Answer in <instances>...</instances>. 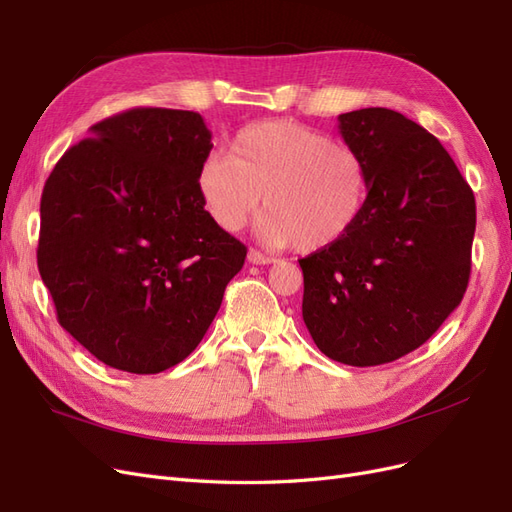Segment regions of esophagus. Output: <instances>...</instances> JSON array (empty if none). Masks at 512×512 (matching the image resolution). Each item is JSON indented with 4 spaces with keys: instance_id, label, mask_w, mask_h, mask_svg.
Returning <instances> with one entry per match:
<instances>
[{
    "instance_id": "obj_1",
    "label": "esophagus",
    "mask_w": 512,
    "mask_h": 512,
    "mask_svg": "<svg viewBox=\"0 0 512 512\" xmlns=\"http://www.w3.org/2000/svg\"><path fill=\"white\" fill-rule=\"evenodd\" d=\"M247 260H250L252 265H271V262H273V258H269V256H265V254H260L258 250H250V252H247Z\"/></svg>"
}]
</instances>
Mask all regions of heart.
Instances as JSON below:
<instances>
[{
	"label": "heart",
	"mask_w": 512,
	"mask_h": 512,
	"mask_svg": "<svg viewBox=\"0 0 512 512\" xmlns=\"http://www.w3.org/2000/svg\"><path fill=\"white\" fill-rule=\"evenodd\" d=\"M198 194L222 230H239L262 203L258 235L271 247L301 254L329 250L359 222L369 194L363 156L346 143L294 121L243 128L230 153L209 156L198 170Z\"/></svg>",
	"instance_id": "obj_1"
}]
</instances>
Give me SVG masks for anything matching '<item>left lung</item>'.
Listing matches in <instances>:
<instances>
[{"label":"left lung","instance_id":"1","mask_svg":"<svg viewBox=\"0 0 512 512\" xmlns=\"http://www.w3.org/2000/svg\"><path fill=\"white\" fill-rule=\"evenodd\" d=\"M367 164L359 222L329 250L301 258L303 320L329 359L397 361L461 303L472 267L476 203L440 141L391 108L339 115Z\"/></svg>","mask_w":512,"mask_h":512}]
</instances>
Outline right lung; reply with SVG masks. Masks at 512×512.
<instances>
[{
	"mask_svg": "<svg viewBox=\"0 0 512 512\" xmlns=\"http://www.w3.org/2000/svg\"><path fill=\"white\" fill-rule=\"evenodd\" d=\"M194 111L132 108L64 153L40 200L38 269L57 320L108 367L160 374L205 337L245 245L211 220Z\"/></svg>",
	"mask_w": 512,
	"mask_h": 512,
	"instance_id": "1",
	"label": "right lung"
}]
</instances>
